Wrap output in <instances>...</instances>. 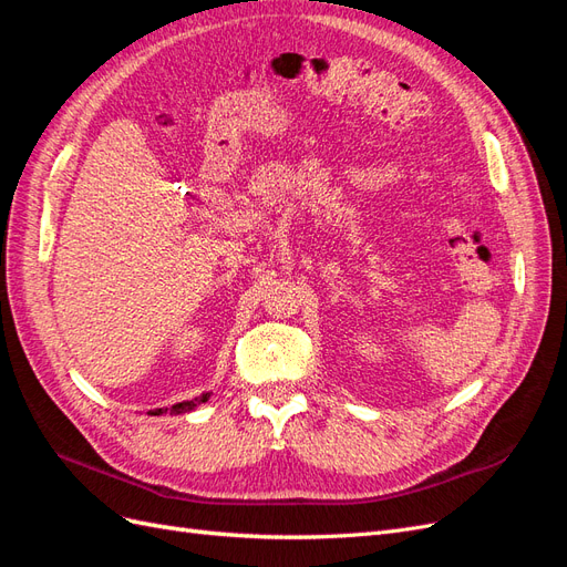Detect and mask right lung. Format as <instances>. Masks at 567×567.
Here are the masks:
<instances>
[{"label": "right lung", "mask_w": 567, "mask_h": 567, "mask_svg": "<svg viewBox=\"0 0 567 567\" xmlns=\"http://www.w3.org/2000/svg\"><path fill=\"white\" fill-rule=\"evenodd\" d=\"M208 398H210V392H203L200 398L186 400V402H177V404H173L169 409H156V411H148V414H153V416H161V414H165V411H169V414H186V411H192L194 406H198V404H203V402H208Z\"/></svg>", "instance_id": "obj_1"}]
</instances>
